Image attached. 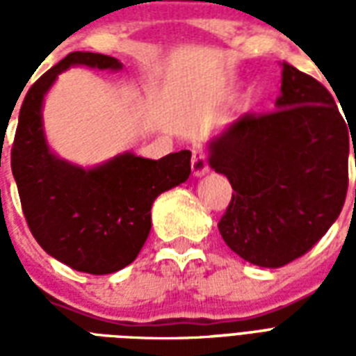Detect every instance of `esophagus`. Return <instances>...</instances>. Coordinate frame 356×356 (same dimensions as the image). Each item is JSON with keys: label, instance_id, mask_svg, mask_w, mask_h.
<instances>
[{"label": "esophagus", "instance_id": "esophagus-1", "mask_svg": "<svg viewBox=\"0 0 356 356\" xmlns=\"http://www.w3.org/2000/svg\"><path fill=\"white\" fill-rule=\"evenodd\" d=\"M192 173H194V177H203L205 173H209V162H207V155L203 151H194V155H192Z\"/></svg>", "mask_w": 356, "mask_h": 356}]
</instances>
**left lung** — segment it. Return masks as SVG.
I'll list each match as a JSON object with an SVG mask.
<instances>
[{
	"mask_svg": "<svg viewBox=\"0 0 356 356\" xmlns=\"http://www.w3.org/2000/svg\"><path fill=\"white\" fill-rule=\"evenodd\" d=\"M346 120L325 86L282 63L275 111L245 114L209 142V164L234 190L218 223L234 253L254 266L281 268L337 222L353 136Z\"/></svg>",
	"mask_w": 356,
	"mask_h": 356,
	"instance_id": "obj_1",
	"label": "left lung"
}]
</instances>
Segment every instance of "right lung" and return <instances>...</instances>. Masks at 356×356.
I'll use <instances>...</instances> for the list:
<instances>
[{
  "label": "right lung",
  "mask_w": 356,
  "mask_h": 356,
  "mask_svg": "<svg viewBox=\"0 0 356 356\" xmlns=\"http://www.w3.org/2000/svg\"><path fill=\"white\" fill-rule=\"evenodd\" d=\"M72 66L120 72L118 58L90 51L66 55L31 86L19 108L13 175L31 233L53 259L77 271L107 275L129 266L151 231V205L190 175V151L151 161L125 151L83 168L47 145L44 97Z\"/></svg>",
  "instance_id": "add662e5"
}]
</instances>
